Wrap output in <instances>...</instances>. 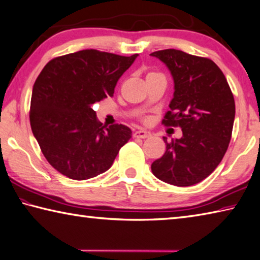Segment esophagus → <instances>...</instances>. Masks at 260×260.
I'll return each mask as SVG.
<instances>
[{
	"label": "esophagus",
	"instance_id": "esophagus-1",
	"mask_svg": "<svg viewBox=\"0 0 260 260\" xmlns=\"http://www.w3.org/2000/svg\"><path fill=\"white\" fill-rule=\"evenodd\" d=\"M135 138H139V139H146V138H150L151 133L148 131H144V129H140V131H136L134 133Z\"/></svg>",
	"mask_w": 260,
	"mask_h": 260
}]
</instances>
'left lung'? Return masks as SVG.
<instances>
[{
    "label": "left lung",
    "mask_w": 260,
    "mask_h": 260,
    "mask_svg": "<svg viewBox=\"0 0 260 260\" xmlns=\"http://www.w3.org/2000/svg\"><path fill=\"white\" fill-rule=\"evenodd\" d=\"M174 79V96L162 119L179 126L183 136L166 143V152L151 165L153 175L176 186L204 181L215 171L229 148L235 117L232 91L214 61L185 52L155 51Z\"/></svg>",
    "instance_id": "1"
}]
</instances>
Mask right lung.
I'll list each match as a JSON object with an SVG mask.
<instances>
[{"label":"right lung","mask_w":260,"mask_h":260,"mask_svg":"<svg viewBox=\"0 0 260 260\" xmlns=\"http://www.w3.org/2000/svg\"><path fill=\"white\" fill-rule=\"evenodd\" d=\"M139 54L83 50L52 59L32 86L29 119L44 157L62 175L84 181L111 167L132 138L125 125L103 126L92 105L112 96Z\"/></svg>","instance_id":"add662e5"}]
</instances>
